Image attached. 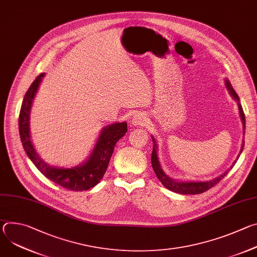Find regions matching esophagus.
Segmentation results:
<instances>
[{
    "instance_id": "obj_1",
    "label": "esophagus",
    "mask_w": 257,
    "mask_h": 257,
    "mask_svg": "<svg viewBox=\"0 0 257 257\" xmlns=\"http://www.w3.org/2000/svg\"><path fill=\"white\" fill-rule=\"evenodd\" d=\"M146 122H148V117L143 113H137L132 118V125L134 126H143Z\"/></svg>"
}]
</instances>
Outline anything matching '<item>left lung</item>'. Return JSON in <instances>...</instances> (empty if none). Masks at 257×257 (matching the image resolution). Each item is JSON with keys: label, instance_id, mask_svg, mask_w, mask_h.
I'll use <instances>...</instances> for the list:
<instances>
[{"label": "left lung", "instance_id": "obj_1", "mask_svg": "<svg viewBox=\"0 0 257 257\" xmlns=\"http://www.w3.org/2000/svg\"><path fill=\"white\" fill-rule=\"evenodd\" d=\"M226 85H227V88L229 89L230 93L233 95V97L236 100L239 101V97H238L237 93L235 92V90L233 89V87L231 86V84L228 80H226ZM238 106H239V112H240L241 119L243 121V126H244V129H245V115H244V112H243V108H242V105L240 103H238ZM243 133H245V132H243ZM152 139L155 143L153 154H152V165H153V168H154V171H155L157 177L162 182V184L166 188H168L169 190H172L174 192L181 193V194H199V193H203V192L207 191L208 189L212 188L213 186H215L217 183L221 181L224 177H226V175L228 174V171H227L226 173H224L223 175H221L219 177H217V178H215L211 181H207V182H176L175 180H172L168 176H166V174L162 170L159 159H158L156 140H155L154 137H152ZM243 148H244V141H243V144H242V149H241L240 154L242 153ZM237 161H235V163ZM235 163H234V165H235ZM234 165L231 167V169L234 167Z\"/></svg>", "mask_w": 257, "mask_h": 257}]
</instances>
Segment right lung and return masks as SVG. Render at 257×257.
<instances>
[{
	"mask_svg": "<svg viewBox=\"0 0 257 257\" xmlns=\"http://www.w3.org/2000/svg\"><path fill=\"white\" fill-rule=\"evenodd\" d=\"M45 73L39 75L32 82L25 93L20 108L19 133L24 151L34 166L57 185L71 191H83L92 188L104 175L116 143L126 134L127 123H116L103 128L92 154L82 166L73 169H58L47 165L36 154L29 133V113L32 99Z\"/></svg>",
	"mask_w": 257,
	"mask_h": 257,
	"instance_id": "add662e5",
	"label": "right lung"
}]
</instances>
